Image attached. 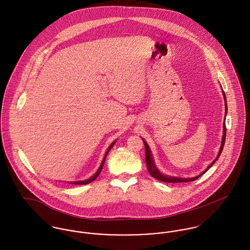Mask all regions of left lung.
Masks as SVG:
<instances>
[{"mask_svg":"<svg viewBox=\"0 0 250 250\" xmlns=\"http://www.w3.org/2000/svg\"><path fill=\"white\" fill-rule=\"evenodd\" d=\"M223 92V91H222ZM223 96H224V101H225V116H226V110H227V104H226V97H225V93L223 92ZM225 122V121H224ZM225 138H226V126H225V123H223V136H222V140H221V145H220V149H219V152L217 154V157L215 158L214 162L206 168L205 171H203L201 174H199L198 176L196 177H192V178H179V177H172V176H167L165 174H162L159 169L156 167L155 164H154V160H153V157H152V154H151V150L148 146V144L146 143V142L143 139V143H144V146H145V163H146V167H147V169L150 173V175L154 178L157 179V180H160L162 182H165V183H185V182H191V181H194L197 178H199L200 176H202L214 164V162L219 158L221 152H222V149H223V146H224V143H225Z\"/></svg>","mask_w":250,"mask_h":250,"instance_id":"left-lung-1","label":"left lung"}]
</instances>
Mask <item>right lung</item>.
I'll use <instances>...</instances> for the list:
<instances>
[{
    "label": "right lung",
    "instance_id": "1",
    "mask_svg": "<svg viewBox=\"0 0 250 250\" xmlns=\"http://www.w3.org/2000/svg\"><path fill=\"white\" fill-rule=\"evenodd\" d=\"M115 143V142H113V143H111L110 145H109V147L107 148V152H106V154H105V157H104V159H103V161H102V163H101V166H100V167L98 168V170L95 172V174L93 175V176H91L90 178L87 179V180H83V181H77V182H70L69 184H72V185H86V184H88V183H90V182H92V181H94L95 179L98 177V175L100 174V172H101V170H102V168H103V166H104V163H105V160H106V157H107V153L109 152V150L111 149V147L113 146V144Z\"/></svg>",
    "mask_w": 250,
    "mask_h": 250
}]
</instances>
